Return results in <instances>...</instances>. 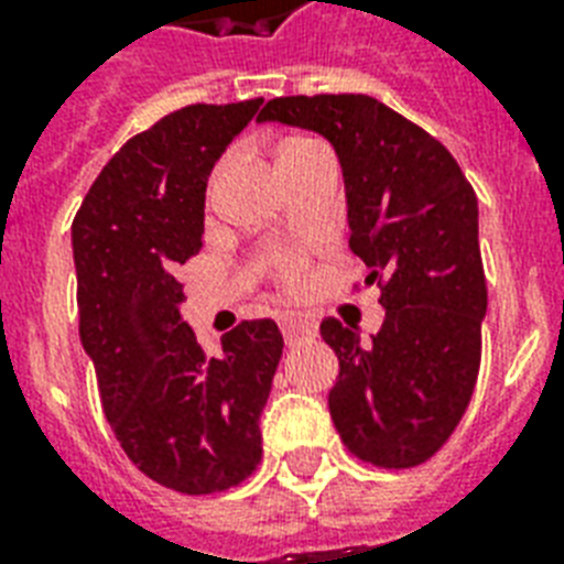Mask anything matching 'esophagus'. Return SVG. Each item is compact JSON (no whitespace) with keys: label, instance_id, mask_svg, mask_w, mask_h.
<instances>
[{"label":"esophagus","instance_id":"esophagus-1","mask_svg":"<svg viewBox=\"0 0 564 564\" xmlns=\"http://www.w3.org/2000/svg\"><path fill=\"white\" fill-rule=\"evenodd\" d=\"M278 325H281L286 345H295V343H301V339L316 336V325H313L310 318L295 316V313H283V316L278 318Z\"/></svg>","mask_w":564,"mask_h":564}]
</instances>
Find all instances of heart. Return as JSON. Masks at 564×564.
<instances>
[{
	"instance_id": "heart-1",
	"label": "heart",
	"mask_w": 564,
	"mask_h": 564,
	"mask_svg": "<svg viewBox=\"0 0 564 564\" xmlns=\"http://www.w3.org/2000/svg\"><path fill=\"white\" fill-rule=\"evenodd\" d=\"M295 145H304V143H301V140H299V143H286V145H283V149H295ZM283 149H281V152H283Z\"/></svg>"
}]
</instances>
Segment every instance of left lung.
<instances>
[{"label":"left lung","instance_id":"left-lung-1","mask_svg":"<svg viewBox=\"0 0 564 564\" xmlns=\"http://www.w3.org/2000/svg\"><path fill=\"white\" fill-rule=\"evenodd\" d=\"M260 122L316 131L345 181L351 251L383 278L386 318L371 343L360 327L322 322L339 357L327 394L345 447L380 468H412L445 445L471 401L489 295L480 210L459 163L371 96L272 99Z\"/></svg>","mask_w":564,"mask_h":564}]
</instances>
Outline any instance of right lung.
Masks as SVG:
<instances>
[{"mask_svg": "<svg viewBox=\"0 0 564 564\" xmlns=\"http://www.w3.org/2000/svg\"><path fill=\"white\" fill-rule=\"evenodd\" d=\"M260 105H189L131 137L73 221L82 345L105 415L128 459L184 495L237 486L263 454L281 330L272 318L242 322L207 357L172 274L198 254L207 178Z\"/></svg>", "mask_w": 564, "mask_h": 564, "instance_id": "1", "label": "right lung"}]
</instances>
